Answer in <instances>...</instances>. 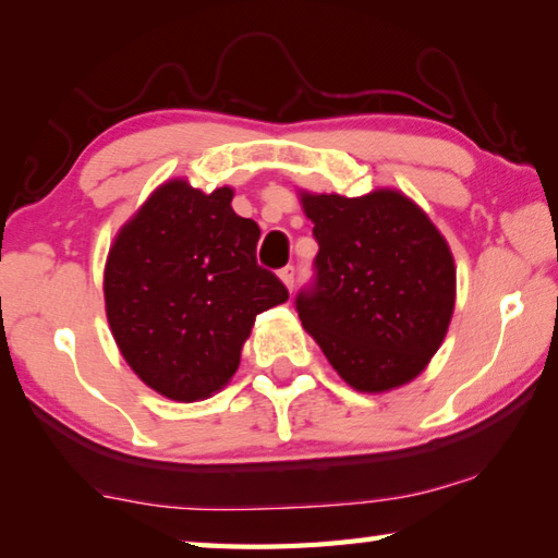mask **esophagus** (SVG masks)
Instances as JSON below:
<instances>
[{"label": "esophagus", "instance_id": "34e87169", "mask_svg": "<svg viewBox=\"0 0 558 558\" xmlns=\"http://www.w3.org/2000/svg\"><path fill=\"white\" fill-rule=\"evenodd\" d=\"M278 276H280V280H282V282H286V288H288V290H292V286H295V268H292V266H286V268H282V270L278 272Z\"/></svg>", "mask_w": 558, "mask_h": 558}]
</instances>
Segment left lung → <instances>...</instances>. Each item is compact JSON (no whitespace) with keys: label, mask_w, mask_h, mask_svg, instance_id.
I'll return each mask as SVG.
<instances>
[{"label":"left lung","mask_w":558,"mask_h":558,"mask_svg":"<svg viewBox=\"0 0 558 558\" xmlns=\"http://www.w3.org/2000/svg\"><path fill=\"white\" fill-rule=\"evenodd\" d=\"M315 223V286L295 305L335 372L362 393L413 381L446 339L456 260L428 214L396 189L300 192Z\"/></svg>","instance_id":"obj_1"}]
</instances>
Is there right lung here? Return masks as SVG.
Here are the masks:
<instances>
[{
	"label": "right lung",
	"instance_id": "obj_1",
	"mask_svg": "<svg viewBox=\"0 0 558 558\" xmlns=\"http://www.w3.org/2000/svg\"><path fill=\"white\" fill-rule=\"evenodd\" d=\"M186 179L157 186L118 231L102 276L120 354L149 389L192 403L221 391L263 310L288 290L256 263L260 229Z\"/></svg>",
	"mask_w": 558,
	"mask_h": 558
}]
</instances>
